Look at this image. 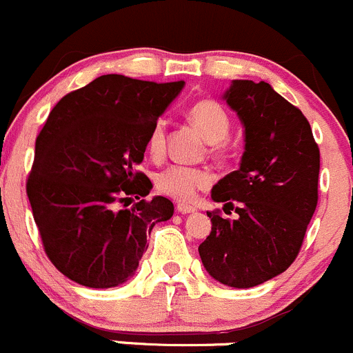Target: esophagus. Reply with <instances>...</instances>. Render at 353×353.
Listing matches in <instances>:
<instances>
[{
	"label": "esophagus",
	"mask_w": 353,
	"mask_h": 353,
	"mask_svg": "<svg viewBox=\"0 0 353 353\" xmlns=\"http://www.w3.org/2000/svg\"><path fill=\"white\" fill-rule=\"evenodd\" d=\"M176 210L180 214H190V212H195V207H192V205H188V203H185V202H178L176 203Z\"/></svg>",
	"instance_id": "1"
}]
</instances>
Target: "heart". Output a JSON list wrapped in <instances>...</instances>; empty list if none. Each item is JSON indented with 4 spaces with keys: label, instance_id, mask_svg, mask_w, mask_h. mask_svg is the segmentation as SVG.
Segmentation results:
<instances>
[{
    "label": "heart",
    "instance_id": "obj_1",
    "mask_svg": "<svg viewBox=\"0 0 353 353\" xmlns=\"http://www.w3.org/2000/svg\"><path fill=\"white\" fill-rule=\"evenodd\" d=\"M188 119L197 125L202 136L212 143V150L223 152V141L226 139L231 129V121L228 112L221 103L214 100H201L194 103L188 110ZM166 148V121L158 119L151 125L146 139V150L151 158H161ZM212 183V173L199 166L172 165L158 173L156 188L168 197L180 202L194 201L197 192L203 190Z\"/></svg>",
    "mask_w": 353,
    "mask_h": 353
}]
</instances>
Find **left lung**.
Returning a JSON list of instances; mask_svg holds the SVG:
<instances>
[{
    "mask_svg": "<svg viewBox=\"0 0 353 353\" xmlns=\"http://www.w3.org/2000/svg\"><path fill=\"white\" fill-rule=\"evenodd\" d=\"M223 98L243 123L245 151L210 197L238 219L207 212L212 230L199 255L217 282L250 289L296 260L318 203L319 150L303 112L268 83L232 79Z\"/></svg>",
    "mask_w": 353,
    "mask_h": 353,
    "instance_id": "8db88e82",
    "label": "left lung"
}]
</instances>
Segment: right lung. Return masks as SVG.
Masks as SVG:
<instances>
[{"label":"right lung","instance_id":"add662e5","mask_svg":"<svg viewBox=\"0 0 353 353\" xmlns=\"http://www.w3.org/2000/svg\"><path fill=\"white\" fill-rule=\"evenodd\" d=\"M185 83L103 74L68 93L35 141L27 195L54 267L72 282L108 289L129 281L154 224L173 216L172 201L146 197L151 180L137 172L151 125Z\"/></svg>","mask_w":353,"mask_h":353}]
</instances>
